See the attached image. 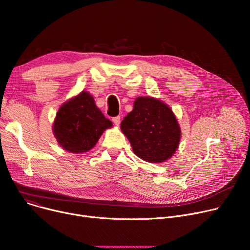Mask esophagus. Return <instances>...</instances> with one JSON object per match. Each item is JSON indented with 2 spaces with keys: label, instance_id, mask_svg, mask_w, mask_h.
Segmentation results:
<instances>
[{
  "label": "esophagus",
  "instance_id": "34e87169",
  "mask_svg": "<svg viewBox=\"0 0 250 250\" xmlns=\"http://www.w3.org/2000/svg\"><path fill=\"white\" fill-rule=\"evenodd\" d=\"M112 122L115 125H118L121 124V116H116V117H113L112 118Z\"/></svg>",
  "mask_w": 250,
  "mask_h": 250
}]
</instances>
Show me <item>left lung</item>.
<instances>
[{"label":"left lung","instance_id":"1","mask_svg":"<svg viewBox=\"0 0 250 250\" xmlns=\"http://www.w3.org/2000/svg\"><path fill=\"white\" fill-rule=\"evenodd\" d=\"M121 128L134 153L150 163H162L171 158L181 138L172 109L154 97L136 98L134 109L124 118Z\"/></svg>","mask_w":250,"mask_h":250}]
</instances>
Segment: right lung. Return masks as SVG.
<instances>
[{"label": "right lung", "instance_id": "1", "mask_svg": "<svg viewBox=\"0 0 250 250\" xmlns=\"http://www.w3.org/2000/svg\"><path fill=\"white\" fill-rule=\"evenodd\" d=\"M112 123L105 118L89 92L72 97L59 108L52 132L59 145L67 152L82 154L93 148Z\"/></svg>", "mask_w": 250, "mask_h": 250}]
</instances>
